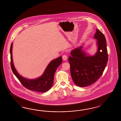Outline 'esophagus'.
Returning <instances> with one entry per match:
<instances>
[{
    "label": "esophagus",
    "instance_id": "esophagus-1",
    "mask_svg": "<svg viewBox=\"0 0 121 121\" xmlns=\"http://www.w3.org/2000/svg\"><path fill=\"white\" fill-rule=\"evenodd\" d=\"M62 58H63V60H67V59H68V57H67V56L64 55H63L62 56Z\"/></svg>",
    "mask_w": 121,
    "mask_h": 121
}]
</instances>
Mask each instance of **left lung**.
Masks as SVG:
<instances>
[{"label": "left lung", "mask_w": 121, "mask_h": 121, "mask_svg": "<svg viewBox=\"0 0 121 121\" xmlns=\"http://www.w3.org/2000/svg\"><path fill=\"white\" fill-rule=\"evenodd\" d=\"M97 51L93 55H88L80 46L73 49L69 57L72 78L75 84L85 87L95 82L103 74L108 61L107 42L104 34L96 29L94 36Z\"/></svg>", "instance_id": "obj_1"}]
</instances>
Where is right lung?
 Masks as SVG:
<instances>
[{
  "label": "right lung",
  "instance_id": "1",
  "mask_svg": "<svg viewBox=\"0 0 121 121\" xmlns=\"http://www.w3.org/2000/svg\"><path fill=\"white\" fill-rule=\"evenodd\" d=\"M12 48L13 43L11 44L10 48L11 68L14 75L17 77L22 85L29 90L37 92H45L49 90L53 85L56 71L62 63V56H59L51 61L42 76L37 78L29 79L22 76L15 68L13 60Z\"/></svg>",
  "mask_w": 121,
  "mask_h": 121
}]
</instances>
